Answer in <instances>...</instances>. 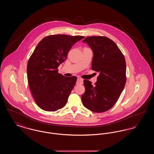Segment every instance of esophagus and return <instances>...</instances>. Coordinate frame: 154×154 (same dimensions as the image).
<instances>
[{
	"label": "esophagus",
	"mask_w": 154,
	"mask_h": 154,
	"mask_svg": "<svg viewBox=\"0 0 154 154\" xmlns=\"http://www.w3.org/2000/svg\"><path fill=\"white\" fill-rule=\"evenodd\" d=\"M83 83V80L81 78H77V84H82Z\"/></svg>",
	"instance_id": "34e87169"
}]
</instances>
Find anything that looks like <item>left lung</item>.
<instances>
[{
  "label": "left lung",
  "mask_w": 154,
  "mask_h": 154,
  "mask_svg": "<svg viewBox=\"0 0 154 154\" xmlns=\"http://www.w3.org/2000/svg\"><path fill=\"white\" fill-rule=\"evenodd\" d=\"M93 52L92 69L99 72L95 85L84 80L81 96L85 107L95 112L110 109L117 102L126 84L124 56L112 40L106 37L90 36L82 41Z\"/></svg>",
  "instance_id": "1"
}]
</instances>
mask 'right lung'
I'll list each match as a JSON object with an SVG mask.
<instances>
[{
    "mask_svg": "<svg viewBox=\"0 0 154 154\" xmlns=\"http://www.w3.org/2000/svg\"><path fill=\"white\" fill-rule=\"evenodd\" d=\"M84 38L51 35L37 45L28 62L27 77L34 100L42 110L55 111L66 105L77 77H66L58 73L57 69L66 60L72 47Z\"/></svg>",
    "mask_w": 154,
    "mask_h": 154,
    "instance_id": "obj_1",
    "label": "right lung"
}]
</instances>
